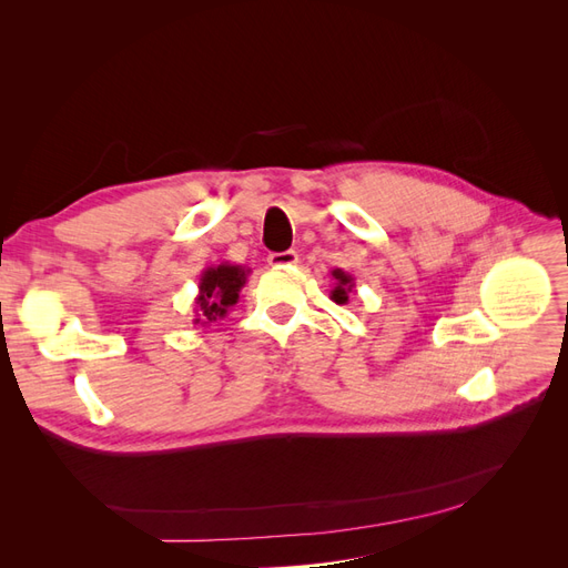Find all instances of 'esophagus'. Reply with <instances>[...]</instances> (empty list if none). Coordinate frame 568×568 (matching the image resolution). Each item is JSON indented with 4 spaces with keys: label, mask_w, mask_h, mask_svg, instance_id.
<instances>
[{
    "label": "esophagus",
    "mask_w": 568,
    "mask_h": 568,
    "mask_svg": "<svg viewBox=\"0 0 568 568\" xmlns=\"http://www.w3.org/2000/svg\"><path fill=\"white\" fill-rule=\"evenodd\" d=\"M267 263L272 267H288L298 263V253L296 251H282V253H270Z\"/></svg>",
    "instance_id": "esophagus-1"
}]
</instances>
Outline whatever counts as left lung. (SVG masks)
<instances>
[{
  "label": "left lung",
  "instance_id": "8db88e82",
  "mask_svg": "<svg viewBox=\"0 0 568 568\" xmlns=\"http://www.w3.org/2000/svg\"><path fill=\"white\" fill-rule=\"evenodd\" d=\"M332 277H334V288H332V301L338 305H346L348 303V294L355 288V277L348 272L343 270H332Z\"/></svg>",
  "mask_w": 568,
  "mask_h": 568
}]
</instances>
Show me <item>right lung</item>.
<instances>
[{"mask_svg":"<svg viewBox=\"0 0 568 568\" xmlns=\"http://www.w3.org/2000/svg\"><path fill=\"white\" fill-rule=\"evenodd\" d=\"M248 267L220 263L201 272L199 296L194 301V324L209 326L215 320L227 315L230 307L239 301V291L244 288Z\"/></svg>","mask_w":568,"mask_h":568,"instance_id":"1","label":"right lung"}]
</instances>
